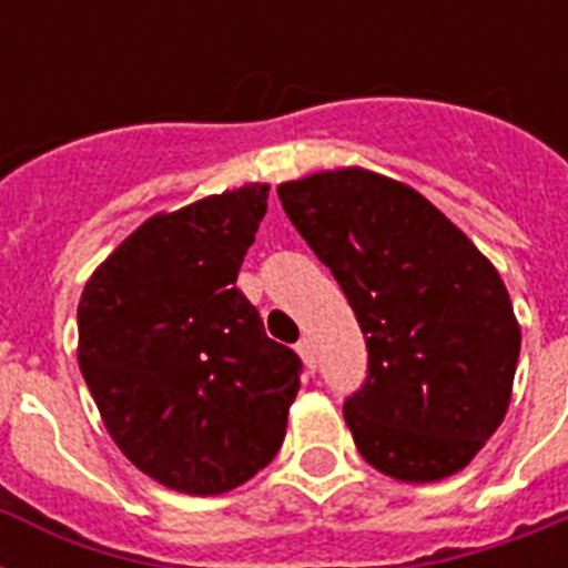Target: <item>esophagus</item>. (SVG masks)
Segmentation results:
<instances>
[{"mask_svg":"<svg viewBox=\"0 0 568 568\" xmlns=\"http://www.w3.org/2000/svg\"><path fill=\"white\" fill-rule=\"evenodd\" d=\"M297 354H301V359L310 365V368H315V345H312V338L303 336L301 342H297Z\"/></svg>","mask_w":568,"mask_h":568,"instance_id":"34e87169","label":"esophagus"}]
</instances>
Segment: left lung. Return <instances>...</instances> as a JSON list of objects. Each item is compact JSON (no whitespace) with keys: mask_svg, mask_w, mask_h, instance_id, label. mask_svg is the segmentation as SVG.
I'll return each instance as SVG.
<instances>
[{"mask_svg":"<svg viewBox=\"0 0 568 568\" xmlns=\"http://www.w3.org/2000/svg\"><path fill=\"white\" fill-rule=\"evenodd\" d=\"M276 194L365 336L368 374L345 400L359 454L406 484L468 466L504 422L519 363L498 271L436 205L379 173H315Z\"/></svg>","mask_w":568,"mask_h":568,"instance_id":"left-lung-1","label":"left lung"}]
</instances>
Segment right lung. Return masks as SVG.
Instances as JSON below:
<instances>
[{"mask_svg":"<svg viewBox=\"0 0 568 568\" xmlns=\"http://www.w3.org/2000/svg\"><path fill=\"white\" fill-rule=\"evenodd\" d=\"M267 185L155 214L79 301V368L118 448L176 493L221 495L276 457L301 356L235 288Z\"/></svg>","mask_w":568,"mask_h":568,"instance_id":"1","label":"right lung"}]
</instances>
